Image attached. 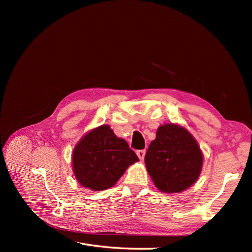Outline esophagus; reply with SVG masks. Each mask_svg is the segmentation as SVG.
Segmentation results:
<instances>
[{
    "label": "esophagus",
    "instance_id": "1",
    "mask_svg": "<svg viewBox=\"0 0 252 252\" xmlns=\"http://www.w3.org/2000/svg\"><path fill=\"white\" fill-rule=\"evenodd\" d=\"M145 152H146L145 150H138V151H136V156L139 157V158L141 159V161H143V159H144Z\"/></svg>",
    "mask_w": 252,
    "mask_h": 252
}]
</instances>
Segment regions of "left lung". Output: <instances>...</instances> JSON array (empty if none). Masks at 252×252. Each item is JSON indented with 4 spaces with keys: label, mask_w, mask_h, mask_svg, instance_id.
<instances>
[{
    "label": "left lung",
    "mask_w": 252,
    "mask_h": 252,
    "mask_svg": "<svg viewBox=\"0 0 252 252\" xmlns=\"http://www.w3.org/2000/svg\"><path fill=\"white\" fill-rule=\"evenodd\" d=\"M145 164L158 190L177 193L191 186L199 178L203 155L185 128L166 124L157 130V138L145 155Z\"/></svg>",
    "instance_id": "1"
}]
</instances>
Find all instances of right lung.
<instances>
[{
	"label": "right lung",
	"instance_id": "1",
	"mask_svg": "<svg viewBox=\"0 0 252 252\" xmlns=\"http://www.w3.org/2000/svg\"><path fill=\"white\" fill-rule=\"evenodd\" d=\"M139 161L125 140L119 139L108 125L88 132L72 154L75 178L94 191L112 187L129 165Z\"/></svg>",
	"mask_w": 252,
	"mask_h": 252
}]
</instances>
